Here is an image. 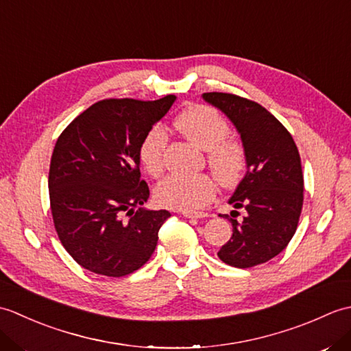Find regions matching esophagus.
I'll return each mask as SVG.
<instances>
[{"label":"esophagus","mask_w":351,"mask_h":351,"mask_svg":"<svg viewBox=\"0 0 351 351\" xmlns=\"http://www.w3.org/2000/svg\"><path fill=\"white\" fill-rule=\"evenodd\" d=\"M184 217L187 219H205L208 217L206 213H190V211H184Z\"/></svg>","instance_id":"1"}]
</instances>
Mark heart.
Listing matches in <instances>:
<instances>
[{"instance_id":"heart-1","label":"heart","mask_w":351,"mask_h":351,"mask_svg":"<svg viewBox=\"0 0 351 351\" xmlns=\"http://www.w3.org/2000/svg\"><path fill=\"white\" fill-rule=\"evenodd\" d=\"M176 130L193 145L206 152L208 167L223 185L235 184L245 169V149L229 138V123L217 110L204 104L191 106L178 116ZM169 137L160 126L149 130L138 147L141 166L152 178H160L166 169ZM215 184L208 175H171L158 184L155 197L162 206L181 211H196L211 202Z\"/></svg>"}]
</instances>
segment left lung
Instances as JSON below:
<instances>
[{
  "label": "left lung",
  "mask_w": 351,
  "mask_h": 351,
  "mask_svg": "<svg viewBox=\"0 0 351 351\" xmlns=\"http://www.w3.org/2000/svg\"><path fill=\"white\" fill-rule=\"evenodd\" d=\"M204 99L220 108L238 130L247 171L229 204L243 208L220 217L232 223V237L219 258L250 268L278 256L295 234L303 206L300 154L289 131L258 102L232 93L208 92Z\"/></svg>",
  "instance_id": "1"
}]
</instances>
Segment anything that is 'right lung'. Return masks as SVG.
<instances>
[{
	"label": "right lung",
	"instance_id": "add662e5",
	"mask_svg": "<svg viewBox=\"0 0 351 351\" xmlns=\"http://www.w3.org/2000/svg\"><path fill=\"white\" fill-rule=\"evenodd\" d=\"M175 99H102L58 137L48 176L52 220L86 270L122 278L152 256L170 213L141 208L149 187L140 180L138 147Z\"/></svg>",
	"mask_w": 351,
	"mask_h": 351
}]
</instances>
